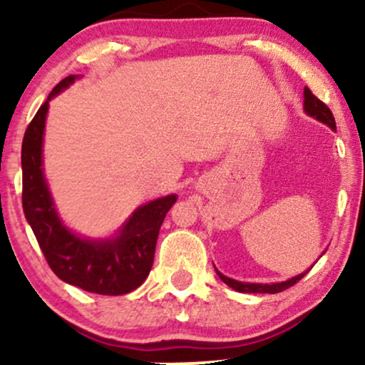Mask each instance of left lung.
I'll return each instance as SVG.
<instances>
[{
    "mask_svg": "<svg viewBox=\"0 0 365 365\" xmlns=\"http://www.w3.org/2000/svg\"><path fill=\"white\" fill-rule=\"evenodd\" d=\"M304 108L305 111L309 113V115L314 116V118H317L322 123L329 125L331 128L336 130V123H334V116L333 113L328 106H326L324 103L321 101L319 98H316V96L312 94V91L309 89V87H305L304 89ZM217 276L221 278V282H225L228 287H232L233 290L237 292H242V293H279L283 290H287V288L293 287L295 283H299L300 279L304 278L305 274L309 273V271H305V273L295 276V278L288 279V282H283V283H273V284H261V283H242V282H237V279H232L228 278V276L221 274L220 271H216Z\"/></svg>",
    "mask_w": 365,
    "mask_h": 365,
    "instance_id": "1",
    "label": "left lung"
}]
</instances>
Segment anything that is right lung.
I'll return each mask as SVG.
<instances>
[{"label":"right lung","instance_id":"right-lung-1","mask_svg":"<svg viewBox=\"0 0 365 365\" xmlns=\"http://www.w3.org/2000/svg\"><path fill=\"white\" fill-rule=\"evenodd\" d=\"M75 81L68 75L58 83L25 130L22 142V206L53 273L63 282L99 295H123L149 276L154 250L166 212L177 195L153 200L133 212L120 237L89 242L70 233L53 207L43 177V133L49 99Z\"/></svg>","mask_w":365,"mask_h":365}]
</instances>
